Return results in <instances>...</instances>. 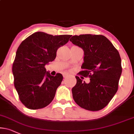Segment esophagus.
I'll list each match as a JSON object with an SVG mask.
<instances>
[{
  "mask_svg": "<svg viewBox=\"0 0 134 134\" xmlns=\"http://www.w3.org/2000/svg\"><path fill=\"white\" fill-rule=\"evenodd\" d=\"M63 76L64 77H66L67 76H68V74L66 73V72H64V73L63 74Z\"/></svg>",
  "mask_w": 134,
  "mask_h": 134,
  "instance_id": "esophagus-1",
  "label": "esophagus"
}]
</instances>
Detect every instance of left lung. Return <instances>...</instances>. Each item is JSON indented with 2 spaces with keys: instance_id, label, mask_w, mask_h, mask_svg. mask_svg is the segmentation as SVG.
Here are the masks:
<instances>
[{
  "instance_id": "obj_1",
  "label": "left lung",
  "mask_w": 134,
  "mask_h": 134,
  "mask_svg": "<svg viewBox=\"0 0 134 134\" xmlns=\"http://www.w3.org/2000/svg\"><path fill=\"white\" fill-rule=\"evenodd\" d=\"M72 44L84 51L82 71L72 88V97L77 105L91 111L99 110L108 104L118 90L122 73L121 59L118 51L106 37L100 35H75ZM89 76L86 83L83 77Z\"/></svg>"
}]
</instances>
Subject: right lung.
I'll return each mask as SVG.
<instances>
[{
  "label": "right lung",
  "mask_w": 134,
  "mask_h": 134,
  "mask_svg": "<svg viewBox=\"0 0 134 134\" xmlns=\"http://www.w3.org/2000/svg\"><path fill=\"white\" fill-rule=\"evenodd\" d=\"M71 35H52L34 33L18 48L12 66L14 86L23 104L30 109L47 106L52 101L63 76H52L44 68L57 57L59 47L67 43Z\"/></svg>",
  "instance_id": "1"
}]
</instances>
